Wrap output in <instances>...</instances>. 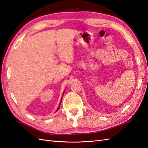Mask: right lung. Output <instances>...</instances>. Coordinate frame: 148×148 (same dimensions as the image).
<instances>
[{
  "mask_svg": "<svg viewBox=\"0 0 148 148\" xmlns=\"http://www.w3.org/2000/svg\"><path fill=\"white\" fill-rule=\"evenodd\" d=\"M60 107V106H59V107H58V109H57V110H59Z\"/></svg>",
  "mask_w": 148,
  "mask_h": 148,
  "instance_id": "right-lung-1",
  "label": "right lung"
}]
</instances>
